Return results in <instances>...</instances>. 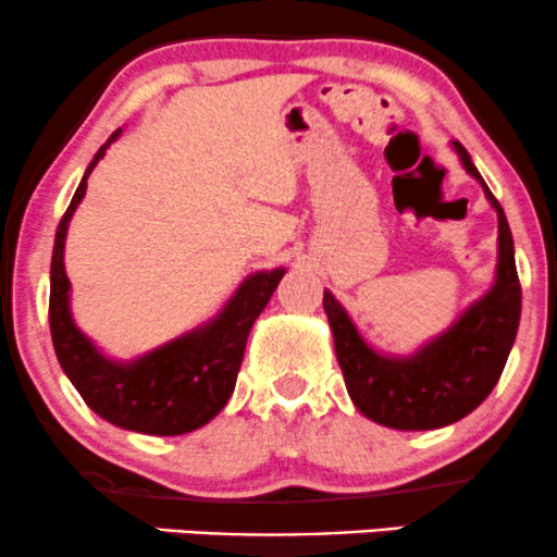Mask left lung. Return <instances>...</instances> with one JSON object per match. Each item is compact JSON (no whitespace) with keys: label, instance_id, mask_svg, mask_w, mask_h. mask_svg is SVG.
Masks as SVG:
<instances>
[{"label":"left lung","instance_id":"left-lung-1","mask_svg":"<svg viewBox=\"0 0 557 557\" xmlns=\"http://www.w3.org/2000/svg\"><path fill=\"white\" fill-rule=\"evenodd\" d=\"M453 149L463 170L482 183L484 196L497 212V272L490 290L443 335L432 337L411 356L374 350L337 298L324 290V311L350 400L363 417L393 430H440L469 417L500 380L519 332L521 285L508 220L469 151L458 140H453Z\"/></svg>","mask_w":557,"mask_h":557}]
</instances>
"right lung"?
<instances>
[{"label": "right lung", "mask_w": 557, "mask_h": 557, "mask_svg": "<svg viewBox=\"0 0 557 557\" xmlns=\"http://www.w3.org/2000/svg\"><path fill=\"white\" fill-rule=\"evenodd\" d=\"M120 133L123 131H114L110 140L96 151L57 227L49 283V327L62 372L94 413L123 430L175 437L209 424L225 408L238 380L248 332L270 304L285 270L277 267L270 272L248 274L220 314L138 359L114 361L101 354L91 337L83 335L73 322L65 238L73 212L86 196L88 175Z\"/></svg>", "instance_id": "right-lung-1"}]
</instances>
